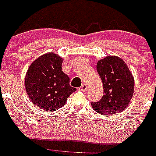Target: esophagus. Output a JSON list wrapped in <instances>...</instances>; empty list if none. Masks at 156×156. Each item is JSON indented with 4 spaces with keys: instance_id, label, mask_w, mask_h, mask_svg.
Segmentation results:
<instances>
[{
    "instance_id": "obj_1",
    "label": "esophagus",
    "mask_w": 156,
    "mask_h": 156,
    "mask_svg": "<svg viewBox=\"0 0 156 156\" xmlns=\"http://www.w3.org/2000/svg\"><path fill=\"white\" fill-rule=\"evenodd\" d=\"M87 88H88L87 85H86V83H84V84H83L81 86H80V89L81 90V91H85V90L87 89Z\"/></svg>"
}]
</instances>
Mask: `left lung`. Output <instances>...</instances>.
<instances>
[{"instance_id": "8db88e82", "label": "left lung", "mask_w": 156, "mask_h": 156, "mask_svg": "<svg viewBox=\"0 0 156 156\" xmlns=\"http://www.w3.org/2000/svg\"><path fill=\"white\" fill-rule=\"evenodd\" d=\"M97 71L104 94L98 101L91 102L92 108L104 115L122 112L129 104L134 90V77L129 68L120 58L107 56L98 61Z\"/></svg>"}]
</instances>
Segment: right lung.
<instances>
[{
    "mask_svg": "<svg viewBox=\"0 0 156 156\" xmlns=\"http://www.w3.org/2000/svg\"><path fill=\"white\" fill-rule=\"evenodd\" d=\"M62 62L58 55L44 54L30 65L25 76V89L30 101L47 112L63 107L76 90L70 86V78L62 71Z\"/></svg>",
    "mask_w": 156,
    "mask_h": 156,
    "instance_id": "obj_1",
    "label": "right lung"
}]
</instances>
